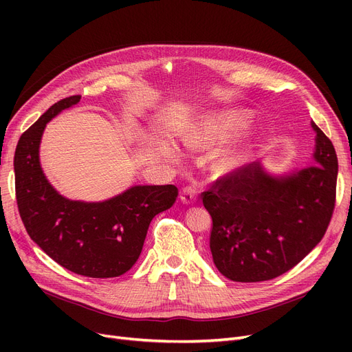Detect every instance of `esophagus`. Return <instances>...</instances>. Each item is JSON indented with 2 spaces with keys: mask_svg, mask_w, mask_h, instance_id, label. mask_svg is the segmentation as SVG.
<instances>
[{
  "mask_svg": "<svg viewBox=\"0 0 352 352\" xmlns=\"http://www.w3.org/2000/svg\"><path fill=\"white\" fill-rule=\"evenodd\" d=\"M180 201L184 202V204L189 206V204H195L197 201V189L194 186H186L182 194H180Z\"/></svg>",
  "mask_w": 352,
  "mask_h": 352,
  "instance_id": "34e87169",
  "label": "esophagus"
}]
</instances>
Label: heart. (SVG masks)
I'll return each instance as SVG.
<instances>
[{
	"instance_id": "obj_1",
	"label": "heart",
	"mask_w": 352,
	"mask_h": 352,
	"mask_svg": "<svg viewBox=\"0 0 352 352\" xmlns=\"http://www.w3.org/2000/svg\"><path fill=\"white\" fill-rule=\"evenodd\" d=\"M248 126V117L236 111L223 113L220 116L199 123L192 132L185 138L189 146H204L214 145L221 141L229 140L230 136L239 133ZM245 162V151L242 148H230L217 160V167L221 172H235Z\"/></svg>"
}]
</instances>
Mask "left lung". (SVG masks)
<instances>
[{"mask_svg": "<svg viewBox=\"0 0 352 352\" xmlns=\"http://www.w3.org/2000/svg\"><path fill=\"white\" fill-rule=\"evenodd\" d=\"M311 127L314 166L272 173L255 162L202 194L212 219V261L228 279L278 278L322 241L335 208L338 157L314 122Z\"/></svg>", "mask_w": 352, "mask_h": 352, "instance_id": "1", "label": "left lung"}]
</instances>
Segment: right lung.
<instances>
[{"instance_id": "obj_1", "label": "right lung", "mask_w": 352, "mask_h": 352, "mask_svg": "<svg viewBox=\"0 0 352 352\" xmlns=\"http://www.w3.org/2000/svg\"><path fill=\"white\" fill-rule=\"evenodd\" d=\"M80 101L56 102L20 136L14 154L16 197L30 239L63 267L88 278H117L140 258L151 220L173 206L175 185H133L104 201L61 195L41 166L42 135L56 116Z\"/></svg>"}]
</instances>
